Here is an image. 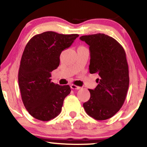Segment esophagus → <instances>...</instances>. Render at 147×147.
<instances>
[{
    "label": "esophagus",
    "instance_id": "34e87169",
    "mask_svg": "<svg viewBox=\"0 0 147 147\" xmlns=\"http://www.w3.org/2000/svg\"><path fill=\"white\" fill-rule=\"evenodd\" d=\"M70 88L73 90H79L81 88V87H79V86H76V85H74V84L70 85Z\"/></svg>",
    "mask_w": 147,
    "mask_h": 147
}]
</instances>
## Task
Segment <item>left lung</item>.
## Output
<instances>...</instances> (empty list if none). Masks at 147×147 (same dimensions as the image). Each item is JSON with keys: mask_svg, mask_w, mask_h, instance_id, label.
<instances>
[{"mask_svg": "<svg viewBox=\"0 0 147 147\" xmlns=\"http://www.w3.org/2000/svg\"><path fill=\"white\" fill-rule=\"evenodd\" d=\"M80 40L90 47V73L100 77L96 88L89 89L90 98L83 105L90 116L104 121L114 116L126 98L129 84L126 53L115 39L103 33L83 35Z\"/></svg>", "mask_w": 147, "mask_h": 147, "instance_id": "left-lung-1", "label": "left lung"}]
</instances>
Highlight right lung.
I'll return each instance as SVG.
<instances>
[{"label":"right lung","mask_w":147,"mask_h":147,"mask_svg":"<svg viewBox=\"0 0 147 147\" xmlns=\"http://www.w3.org/2000/svg\"><path fill=\"white\" fill-rule=\"evenodd\" d=\"M78 34L63 35L47 31L35 35L26 45L18 71V84L24 107L33 118L49 121L61 111L70 94L68 85L51 82V74L59 65V57Z\"/></svg>","instance_id":"right-lung-1"}]
</instances>
